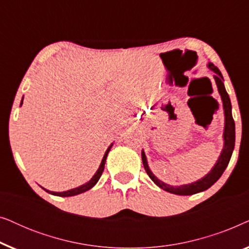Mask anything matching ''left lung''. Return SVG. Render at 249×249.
<instances>
[{"instance_id":"1","label":"left lung","mask_w":249,"mask_h":249,"mask_svg":"<svg viewBox=\"0 0 249 249\" xmlns=\"http://www.w3.org/2000/svg\"><path fill=\"white\" fill-rule=\"evenodd\" d=\"M209 68L216 73L215 76H214V79H215L217 89H219L221 98H222L224 115H226V125H224V134H223L224 147H223L222 153H221L219 160H217L216 164L214 165V168L212 170H211V172L207 173L204 178L198 180V181L190 183V185H185L180 187H173V186L166 185V183L160 181V180L151 172V170H149L147 165V162H146L145 153L142 152V164H144L145 171L147 172L149 178H151L153 181L160 187V188L164 189L169 193L176 194V195H193V194L204 192V190H206L207 188H210L211 186L214 185V183L219 180L220 177L222 176V173L224 172V170H226L228 164H229V161L234 148V121L232 118V113H231V102H230L229 95H228L226 88H224L222 73L220 72V70L217 69L213 63H209Z\"/></svg>"}]
</instances>
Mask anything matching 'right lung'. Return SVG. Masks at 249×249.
Returning a JSON list of instances; mask_svg holds the SVG:
<instances>
[{"label": "right lung", "mask_w": 249, "mask_h": 249, "mask_svg": "<svg viewBox=\"0 0 249 249\" xmlns=\"http://www.w3.org/2000/svg\"><path fill=\"white\" fill-rule=\"evenodd\" d=\"M21 104H22V101H21ZM111 147H112V145L107 149V152H105V154H104V156H103V160H102L101 165H100V168H98V170L96 171V173H95L93 178H91L87 183H85V185L78 187V188H74V189H71V190H67V192H62V193L49 192V190L45 189L46 192L50 193V194H52V195H55V196L69 197V196H74V195H78V194L85 193V192H87V190H89V189L91 188V187H94L95 185H96V182L98 181V179L101 178L102 173H103V171H104V165H105V161H107V154H108V152H110Z\"/></svg>", "instance_id": "1"}]
</instances>
